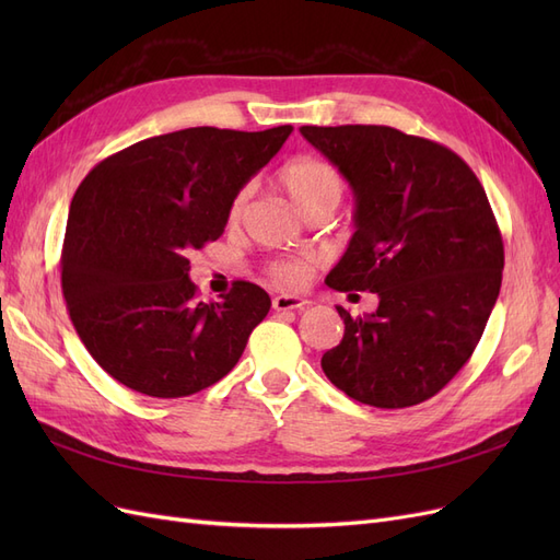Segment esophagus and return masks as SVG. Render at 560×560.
<instances>
[{
  "label": "esophagus",
  "mask_w": 560,
  "mask_h": 560,
  "mask_svg": "<svg viewBox=\"0 0 560 560\" xmlns=\"http://www.w3.org/2000/svg\"><path fill=\"white\" fill-rule=\"evenodd\" d=\"M308 301L301 299V296H292V294H280V296H273V311L278 313H284V311H301L306 308Z\"/></svg>",
  "instance_id": "1"
}]
</instances>
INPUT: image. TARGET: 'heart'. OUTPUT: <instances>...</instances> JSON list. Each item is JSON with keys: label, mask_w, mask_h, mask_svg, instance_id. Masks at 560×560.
I'll return each instance as SVG.
<instances>
[{"label": "heart", "mask_w": 560, "mask_h": 560, "mask_svg": "<svg viewBox=\"0 0 560 560\" xmlns=\"http://www.w3.org/2000/svg\"><path fill=\"white\" fill-rule=\"evenodd\" d=\"M280 189L290 196L294 208L311 217L315 212H334L346 194L343 177L338 175L334 165L319 161L315 156H299L287 161L278 171ZM247 206V189H241L233 196L229 206V222L235 224L243 217ZM268 276L280 284H299L308 273L306 261L301 259H273L268 266Z\"/></svg>", "instance_id": "heart-1"}]
</instances>
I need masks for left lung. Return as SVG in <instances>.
Returning <instances> with one entry per match:
<instances>
[{"label": "left lung", "mask_w": 560, "mask_h": 560, "mask_svg": "<svg viewBox=\"0 0 560 560\" xmlns=\"http://www.w3.org/2000/svg\"><path fill=\"white\" fill-rule=\"evenodd\" d=\"M354 194V231L327 276L376 292L378 311L343 317L322 371L352 399L404 409L434 397L477 348L504 268L502 233L471 167L448 147L389 126H303Z\"/></svg>", "instance_id": "left-lung-1"}]
</instances>
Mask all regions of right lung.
Here are the masks:
<instances>
[{
  "label": "right lung",
  "mask_w": 560,
  "mask_h": 560,
  "mask_svg": "<svg viewBox=\"0 0 560 560\" xmlns=\"http://www.w3.org/2000/svg\"><path fill=\"white\" fill-rule=\"evenodd\" d=\"M290 132H167L116 151L79 184L62 294L81 343L114 381L149 397H189L241 360L270 296L238 280L224 301H198L189 254L224 233L233 196Z\"/></svg>",
  "instance_id": "1"
}]
</instances>
